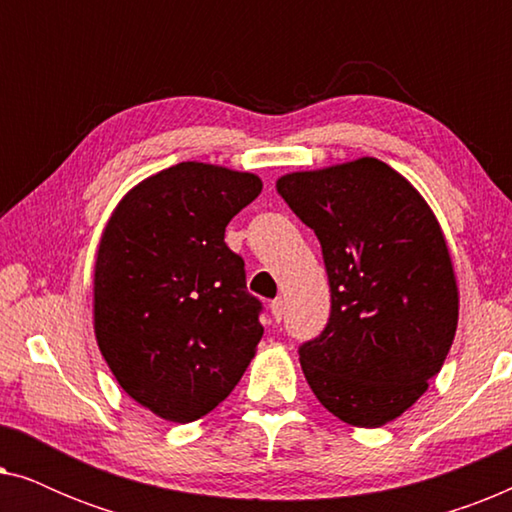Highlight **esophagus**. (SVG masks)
I'll list each match as a JSON object with an SVG mask.
<instances>
[{
	"instance_id": "34e87169",
	"label": "esophagus",
	"mask_w": 512,
	"mask_h": 512,
	"mask_svg": "<svg viewBox=\"0 0 512 512\" xmlns=\"http://www.w3.org/2000/svg\"><path fill=\"white\" fill-rule=\"evenodd\" d=\"M270 314H272V321H282V317H284V300L282 298H275L270 303Z\"/></svg>"
}]
</instances>
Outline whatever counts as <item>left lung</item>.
I'll return each instance as SVG.
<instances>
[{
    "mask_svg": "<svg viewBox=\"0 0 512 512\" xmlns=\"http://www.w3.org/2000/svg\"><path fill=\"white\" fill-rule=\"evenodd\" d=\"M314 230L331 317L298 347L305 380L328 412L377 429L429 389L450 352L459 296L443 230L422 195L377 158L277 181Z\"/></svg>",
    "mask_w": 512,
    "mask_h": 512,
    "instance_id": "obj_1",
    "label": "left lung"
}]
</instances>
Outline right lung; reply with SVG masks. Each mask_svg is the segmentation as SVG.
Segmentation results:
<instances>
[{"label": "right lung", "mask_w": 512, "mask_h": 512, "mask_svg": "<svg viewBox=\"0 0 512 512\" xmlns=\"http://www.w3.org/2000/svg\"><path fill=\"white\" fill-rule=\"evenodd\" d=\"M261 179L205 163L163 170L121 200L95 261V335L125 394L167 422L212 412L263 338L230 219Z\"/></svg>", "instance_id": "add662e5"}]
</instances>
